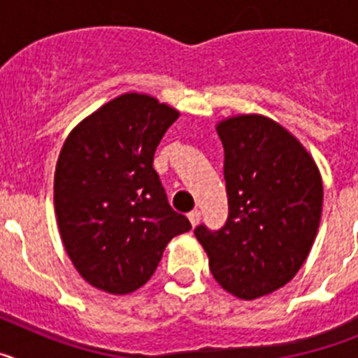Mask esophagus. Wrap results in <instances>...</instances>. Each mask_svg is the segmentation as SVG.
Segmentation results:
<instances>
[{
	"label": "esophagus",
	"instance_id": "34e87169",
	"mask_svg": "<svg viewBox=\"0 0 358 358\" xmlns=\"http://www.w3.org/2000/svg\"><path fill=\"white\" fill-rule=\"evenodd\" d=\"M188 220H189V222H192V226H197L199 220H201V211H199V210L189 211V213H188Z\"/></svg>",
	"mask_w": 358,
	"mask_h": 358
}]
</instances>
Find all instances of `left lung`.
Masks as SVG:
<instances>
[{"instance_id": "1", "label": "left lung", "mask_w": 358, "mask_h": 358, "mask_svg": "<svg viewBox=\"0 0 358 358\" xmlns=\"http://www.w3.org/2000/svg\"><path fill=\"white\" fill-rule=\"evenodd\" d=\"M227 220L195 236L218 285L256 299L289 283L306 260L322 210V182L308 152L285 129L258 115L220 122Z\"/></svg>"}]
</instances>
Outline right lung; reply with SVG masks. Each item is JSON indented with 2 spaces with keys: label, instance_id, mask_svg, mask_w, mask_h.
I'll return each instance as SVG.
<instances>
[{
  "label": "right lung",
  "instance_id": "add662e5",
  "mask_svg": "<svg viewBox=\"0 0 358 358\" xmlns=\"http://www.w3.org/2000/svg\"><path fill=\"white\" fill-rule=\"evenodd\" d=\"M179 113L147 94L110 100L68 136L57 161L53 201L64 248L96 289L145 285L166 243L192 229L154 170V154Z\"/></svg>",
  "mask_w": 358,
  "mask_h": 358
}]
</instances>
